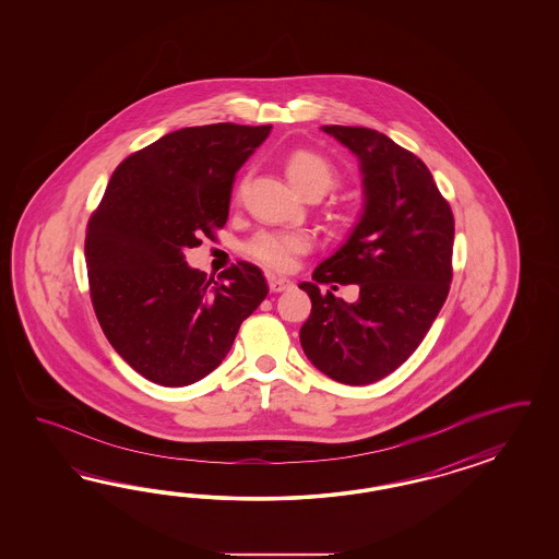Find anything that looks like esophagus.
<instances>
[{"mask_svg":"<svg viewBox=\"0 0 559 559\" xmlns=\"http://www.w3.org/2000/svg\"><path fill=\"white\" fill-rule=\"evenodd\" d=\"M269 288L272 293H283L293 288V281H288L285 276H269Z\"/></svg>","mask_w":559,"mask_h":559,"instance_id":"34e87169","label":"esophagus"}]
</instances>
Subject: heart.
I'll list each match as a JSON object with an SVG mask.
<instances>
[{"mask_svg":"<svg viewBox=\"0 0 559 559\" xmlns=\"http://www.w3.org/2000/svg\"><path fill=\"white\" fill-rule=\"evenodd\" d=\"M288 180L301 192L320 190L325 192L334 185V166L309 150L288 153L285 159ZM311 237L301 229H262L243 243V254L272 271H288L297 264V258L309 252Z\"/></svg>","mask_w":559,"mask_h":559,"instance_id":"b5f03b06","label":"heart"}]
</instances>
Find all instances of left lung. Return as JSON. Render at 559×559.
Returning <instances> with one entry per match:
<instances>
[{
  "mask_svg": "<svg viewBox=\"0 0 559 559\" xmlns=\"http://www.w3.org/2000/svg\"><path fill=\"white\" fill-rule=\"evenodd\" d=\"M355 153L365 204L344 246L299 288L311 313L299 338L316 369L344 385H369L404 365L439 316L453 278L455 219L430 169L383 133L322 127ZM320 284H356L346 305Z\"/></svg>",
  "mask_w": 559,
  "mask_h": 559,
  "instance_id": "8db88e82",
  "label": "left lung"
}]
</instances>
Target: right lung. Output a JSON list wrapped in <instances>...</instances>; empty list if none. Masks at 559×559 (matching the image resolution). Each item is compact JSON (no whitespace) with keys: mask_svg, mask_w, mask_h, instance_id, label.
I'll use <instances>...</instances> for the list:
<instances>
[{"mask_svg":"<svg viewBox=\"0 0 559 559\" xmlns=\"http://www.w3.org/2000/svg\"><path fill=\"white\" fill-rule=\"evenodd\" d=\"M271 129L217 122L168 133L120 162L87 221L102 332L157 385L182 388L215 371L269 295L254 264L237 262L215 283L188 266L185 250L225 225L237 169Z\"/></svg>","mask_w":559,"mask_h":559,"instance_id":"obj_1","label":"right lung"}]
</instances>
